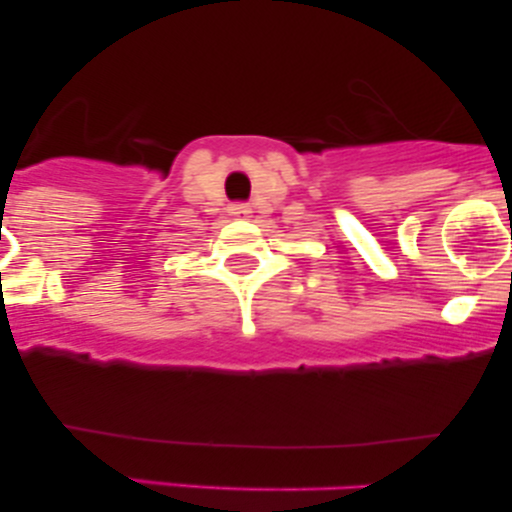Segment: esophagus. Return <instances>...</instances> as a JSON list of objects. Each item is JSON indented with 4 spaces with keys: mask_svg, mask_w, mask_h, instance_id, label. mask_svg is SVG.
I'll use <instances>...</instances> for the list:
<instances>
[{
    "mask_svg": "<svg viewBox=\"0 0 512 512\" xmlns=\"http://www.w3.org/2000/svg\"><path fill=\"white\" fill-rule=\"evenodd\" d=\"M228 214H231L233 219H248V216L252 214V211H250L248 204L236 202V204H231V207H228Z\"/></svg>",
    "mask_w": 512,
    "mask_h": 512,
    "instance_id": "1",
    "label": "esophagus"
}]
</instances>
